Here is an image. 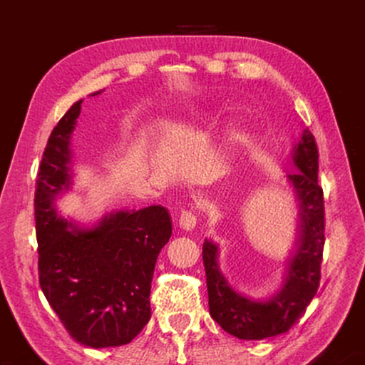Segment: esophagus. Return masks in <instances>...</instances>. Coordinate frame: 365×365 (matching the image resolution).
I'll list each match as a JSON object with an SVG mask.
<instances>
[{
	"mask_svg": "<svg viewBox=\"0 0 365 365\" xmlns=\"http://www.w3.org/2000/svg\"><path fill=\"white\" fill-rule=\"evenodd\" d=\"M178 225L183 230H193L196 227V214L193 211H182L180 217H178Z\"/></svg>",
	"mask_w": 365,
	"mask_h": 365,
	"instance_id": "1",
	"label": "esophagus"
}]
</instances>
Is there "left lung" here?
I'll return each mask as SVG.
<instances>
[{
	"mask_svg": "<svg viewBox=\"0 0 365 365\" xmlns=\"http://www.w3.org/2000/svg\"><path fill=\"white\" fill-rule=\"evenodd\" d=\"M293 163L298 172L287 178L299 206L298 240L279 293L269 299H251L235 292L219 269L217 245L211 240L202 245L209 312L222 329L240 339H264L288 331L317 293L325 245V207L324 191L317 183L319 151L309 130L293 148Z\"/></svg>",
	"mask_w": 365,
	"mask_h": 365,
	"instance_id": "8db88e82",
	"label": "left lung"
}]
</instances>
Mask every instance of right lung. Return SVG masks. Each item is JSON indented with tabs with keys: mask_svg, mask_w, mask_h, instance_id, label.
<instances>
[{
	"mask_svg": "<svg viewBox=\"0 0 365 365\" xmlns=\"http://www.w3.org/2000/svg\"><path fill=\"white\" fill-rule=\"evenodd\" d=\"M82 100L49 135L35 191L38 277L69 335L90 348L130 343L151 319L150 293L172 220L163 206L117 211L95 227L58 215L54 197L71 185V133Z\"/></svg>",
	"mask_w": 365,
	"mask_h": 365,
	"instance_id": "1",
	"label": "right lung"
}]
</instances>
